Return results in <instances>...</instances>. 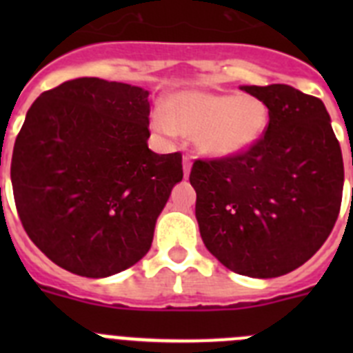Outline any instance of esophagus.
Instances as JSON below:
<instances>
[{
  "instance_id": "obj_1",
  "label": "esophagus",
  "mask_w": 353,
  "mask_h": 353,
  "mask_svg": "<svg viewBox=\"0 0 353 353\" xmlns=\"http://www.w3.org/2000/svg\"><path fill=\"white\" fill-rule=\"evenodd\" d=\"M191 166H192L191 157L183 155V174H185V176H189V173H191Z\"/></svg>"
}]
</instances>
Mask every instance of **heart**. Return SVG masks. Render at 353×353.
Wrapping results in <instances>:
<instances>
[{"label": "heart", "instance_id": "obj_1", "mask_svg": "<svg viewBox=\"0 0 353 353\" xmlns=\"http://www.w3.org/2000/svg\"><path fill=\"white\" fill-rule=\"evenodd\" d=\"M152 123L162 134L191 136L203 154L230 157L260 141L269 123V109L252 95L187 90L168 97Z\"/></svg>", "mask_w": 353, "mask_h": 353}]
</instances>
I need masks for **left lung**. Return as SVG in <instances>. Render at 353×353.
I'll list each match as a JSON object with an SVG mask.
<instances>
[{
  "mask_svg": "<svg viewBox=\"0 0 353 353\" xmlns=\"http://www.w3.org/2000/svg\"><path fill=\"white\" fill-rule=\"evenodd\" d=\"M242 90L269 109L263 136L242 154L196 159L189 180L208 251L233 272L267 279L322 248L341 208L345 170L318 97L288 84Z\"/></svg>",
  "mask_w": 353,
  "mask_h": 353,
  "instance_id": "1",
  "label": "left lung"
}]
</instances>
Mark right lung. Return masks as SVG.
<instances>
[{
    "label": "right lung",
    "instance_id": "obj_1",
    "mask_svg": "<svg viewBox=\"0 0 353 353\" xmlns=\"http://www.w3.org/2000/svg\"><path fill=\"white\" fill-rule=\"evenodd\" d=\"M148 114L146 90L99 77L65 81L31 104L12 154L15 208L61 269L108 277L148 252L183 176L180 152L146 145Z\"/></svg>",
    "mask_w": 353,
    "mask_h": 353
}]
</instances>
